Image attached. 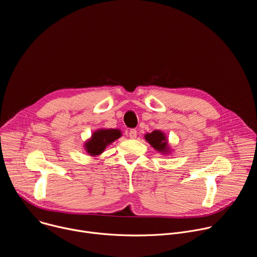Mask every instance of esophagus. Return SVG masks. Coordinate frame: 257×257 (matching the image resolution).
<instances>
[{"mask_svg":"<svg viewBox=\"0 0 257 257\" xmlns=\"http://www.w3.org/2000/svg\"><path fill=\"white\" fill-rule=\"evenodd\" d=\"M137 135H138L137 130H131V131L128 132V136H130L131 139H136V138H137Z\"/></svg>","mask_w":257,"mask_h":257,"instance_id":"obj_1","label":"esophagus"}]
</instances>
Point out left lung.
Instances as JSON below:
<instances>
[{"mask_svg":"<svg viewBox=\"0 0 257 257\" xmlns=\"http://www.w3.org/2000/svg\"><path fill=\"white\" fill-rule=\"evenodd\" d=\"M145 140L159 152L169 153L170 147L168 146V141L165 134L161 131H153L150 134L145 135Z\"/></svg>","mask_w":257,"mask_h":257,"instance_id":"obj_1","label":"left lung"}]
</instances>
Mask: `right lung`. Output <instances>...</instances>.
I'll list each match as a JSON object with an SVG mask.
<instances>
[{"mask_svg": "<svg viewBox=\"0 0 257 257\" xmlns=\"http://www.w3.org/2000/svg\"><path fill=\"white\" fill-rule=\"evenodd\" d=\"M121 137V132L116 128H100L96 130L89 140L84 144L86 152L91 156H96L103 153L108 145L113 143Z\"/></svg>", "mask_w": 257, "mask_h": 257, "instance_id": "obj_1", "label": "right lung"}]
</instances>
